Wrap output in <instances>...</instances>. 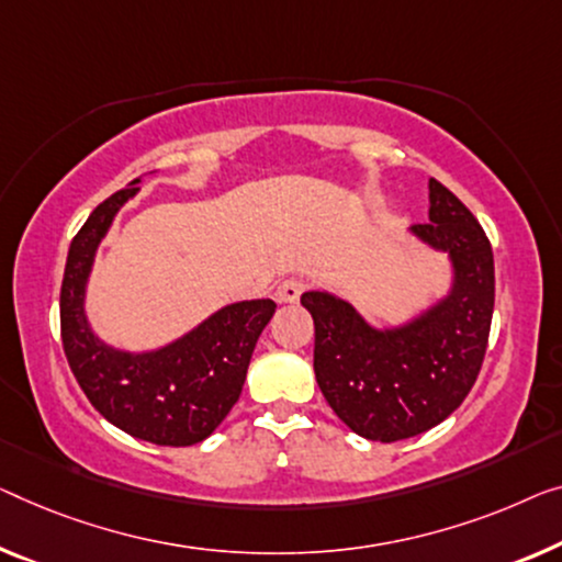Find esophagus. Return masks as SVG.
<instances>
[{"label": "esophagus", "instance_id": "34e87169", "mask_svg": "<svg viewBox=\"0 0 562 562\" xmlns=\"http://www.w3.org/2000/svg\"><path fill=\"white\" fill-rule=\"evenodd\" d=\"M303 292H305V282L303 280H297V278L284 280L280 288H278V303H297Z\"/></svg>", "mask_w": 562, "mask_h": 562}]
</instances>
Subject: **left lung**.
<instances>
[{"mask_svg": "<svg viewBox=\"0 0 562 562\" xmlns=\"http://www.w3.org/2000/svg\"><path fill=\"white\" fill-rule=\"evenodd\" d=\"M412 234L447 252L451 288L396 328H373L333 292L300 297L315 323V379L342 424L371 441H401L441 424L472 391L495 310V257L480 222L437 179L429 224Z\"/></svg>", "mask_w": 562, "mask_h": 562, "instance_id": "obj_1", "label": "left lung"}]
</instances>
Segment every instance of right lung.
Here are the masks:
<instances>
[{
  "label": "right lung",
  "instance_id": "1",
  "mask_svg": "<svg viewBox=\"0 0 562 562\" xmlns=\"http://www.w3.org/2000/svg\"><path fill=\"white\" fill-rule=\"evenodd\" d=\"M138 181L93 209L67 252L60 290L63 348L80 389L100 416L158 447L204 441L237 404L259 333L274 315L272 300H241L216 310L169 346L131 353L108 346L90 328L86 288L98 245Z\"/></svg>",
  "mask_w": 562,
  "mask_h": 562
}]
</instances>
